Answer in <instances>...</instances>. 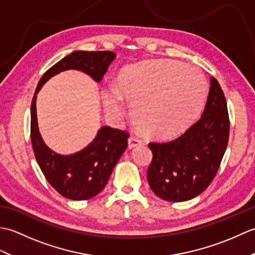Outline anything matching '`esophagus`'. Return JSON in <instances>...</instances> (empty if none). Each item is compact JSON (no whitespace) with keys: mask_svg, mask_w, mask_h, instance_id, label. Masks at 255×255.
Instances as JSON below:
<instances>
[{"mask_svg":"<svg viewBox=\"0 0 255 255\" xmlns=\"http://www.w3.org/2000/svg\"><path fill=\"white\" fill-rule=\"evenodd\" d=\"M140 144H142L141 140H139L134 137H130L128 139V149H133V148L138 147V145H140Z\"/></svg>","mask_w":255,"mask_h":255,"instance_id":"1","label":"esophagus"}]
</instances>
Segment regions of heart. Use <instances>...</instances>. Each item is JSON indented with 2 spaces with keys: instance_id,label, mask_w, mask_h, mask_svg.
<instances>
[{
  "instance_id": "obj_1",
  "label": "heart",
  "mask_w": 255,
  "mask_h": 255,
  "mask_svg": "<svg viewBox=\"0 0 255 255\" xmlns=\"http://www.w3.org/2000/svg\"><path fill=\"white\" fill-rule=\"evenodd\" d=\"M208 84L197 68L176 60H151L127 66L116 82L102 88L106 113L121 119L130 104L138 128L155 139H169L185 130L203 110Z\"/></svg>"
}]
</instances>
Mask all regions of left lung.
<instances>
[{"label":"left lung","mask_w":255,"mask_h":255,"mask_svg":"<svg viewBox=\"0 0 255 255\" xmlns=\"http://www.w3.org/2000/svg\"><path fill=\"white\" fill-rule=\"evenodd\" d=\"M229 127L224 92L211 77L198 121L174 140L149 143L152 162L147 180L156 196L167 202H185L203 193L217 174L228 144Z\"/></svg>","instance_id":"obj_1"}]
</instances>
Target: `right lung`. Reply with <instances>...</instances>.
<instances>
[{"label":"right lung","mask_w":255,"mask_h":255,"mask_svg":"<svg viewBox=\"0 0 255 255\" xmlns=\"http://www.w3.org/2000/svg\"><path fill=\"white\" fill-rule=\"evenodd\" d=\"M115 58L113 51H73L42 75L32 97L30 137L35 158L47 181L66 198L90 199L104 189L114 167L127 148L129 134L104 126L97 131L93 141L82 150L66 155L57 153L45 143L38 128L37 93L48 80L67 70H79L95 82H101Z\"/></svg>","instance_id":"right-lung-1"}]
</instances>
